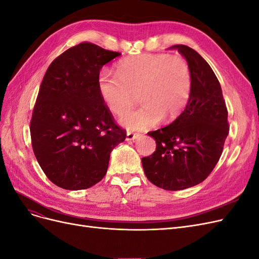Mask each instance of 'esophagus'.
Instances as JSON below:
<instances>
[{
  "label": "esophagus",
  "instance_id": "34e87169",
  "mask_svg": "<svg viewBox=\"0 0 259 259\" xmlns=\"http://www.w3.org/2000/svg\"><path fill=\"white\" fill-rule=\"evenodd\" d=\"M138 137H139L138 133H132V132L126 133V140H127V142H130V140H134Z\"/></svg>",
  "mask_w": 259,
  "mask_h": 259
}]
</instances>
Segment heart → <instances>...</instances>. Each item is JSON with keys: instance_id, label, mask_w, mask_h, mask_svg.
<instances>
[{"instance_id": "b5f03b06", "label": "heart", "mask_w": 259, "mask_h": 259, "mask_svg": "<svg viewBox=\"0 0 259 259\" xmlns=\"http://www.w3.org/2000/svg\"><path fill=\"white\" fill-rule=\"evenodd\" d=\"M98 90L109 110L121 115L134 104L137 93L143 105L125 114L120 123L130 131H143L162 120H173L189 103L192 73L180 55L140 54L121 60L116 74L101 71Z\"/></svg>"}]
</instances>
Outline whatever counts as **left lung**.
<instances>
[{
	"label": "left lung",
	"mask_w": 259,
	"mask_h": 259,
	"mask_svg": "<svg viewBox=\"0 0 259 259\" xmlns=\"http://www.w3.org/2000/svg\"><path fill=\"white\" fill-rule=\"evenodd\" d=\"M171 48L190 66L191 96L175 121L148 133L156 147L142 162L149 182L176 191L202 183L211 173L223 153L229 123L221 84L209 65L189 46Z\"/></svg>",
	"instance_id": "left-lung-1"
}]
</instances>
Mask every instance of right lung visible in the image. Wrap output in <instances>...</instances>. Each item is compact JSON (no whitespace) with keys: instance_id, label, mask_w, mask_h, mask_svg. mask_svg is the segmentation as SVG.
I'll use <instances>...</instances> for the list:
<instances>
[{"instance_id":"right-lung-1","label":"right lung","mask_w":259,"mask_h":259,"mask_svg":"<svg viewBox=\"0 0 259 259\" xmlns=\"http://www.w3.org/2000/svg\"><path fill=\"white\" fill-rule=\"evenodd\" d=\"M120 55L82 42L46 70L30 121L31 144L46 177L62 189L99 183L113 148L126 138L98 90L100 69Z\"/></svg>"}]
</instances>
